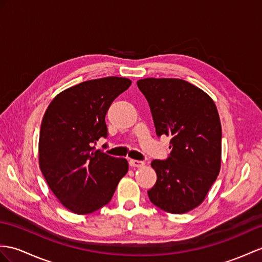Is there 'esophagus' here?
Wrapping results in <instances>:
<instances>
[{"label": "esophagus", "mask_w": 262, "mask_h": 262, "mask_svg": "<svg viewBox=\"0 0 262 262\" xmlns=\"http://www.w3.org/2000/svg\"><path fill=\"white\" fill-rule=\"evenodd\" d=\"M129 164H130V167H132V168H142V167H144V162L143 161L133 160V159H130Z\"/></svg>", "instance_id": "obj_1"}]
</instances>
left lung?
Listing matches in <instances>:
<instances>
[{
  "label": "left lung",
  "instance_id": "left-lung-1",
  "mask_svg": "<svg viewBox=\"0 0 262 262\" xmlns=\"http://www.w3.org/2000/svg\"><path fill=\"white\" fill-rule=\"evenodd\" d=\"M150 105L158 137L171 138L165 160H153L157 182L150 201L163 211L186 213L201 205L219 174L221 123L213 100L181 79L137 82Z\"/></svg>",
  "mask_w": 262,
  "mask_h": 262
}]
</instances>
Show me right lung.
Wrapping results in <instances>:
<instances>
[{"mask_svg": "<svg viewBox=\"0 0 262 262\" xmlns=\"http://www.w3.org/2000/svg\"><path fill=\"white\" fill-rule=\"evenodd\" d=\"M131 85L118 76L82 82L62 91L44 113L39 164L48 186L70 211L88 214L107 205L129 164L93 143L107 137L105 114Z\"/></svg>", "mask_w": 262, "mask_h": 262, "instance_id": "right-lung-1", "label": "right lung"}]
</instances>
